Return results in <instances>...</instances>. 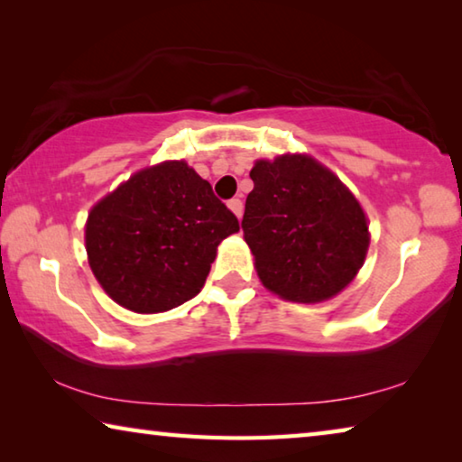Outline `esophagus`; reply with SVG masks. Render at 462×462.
Here are the masks:
<instances>
[{
  "label": "esophagus",
  "instance_id": "esophagus-1",
  "mask_svg": "<svg viewBox=\"0 0 462 462\" xmlns=\"http://www.w3.org/2000/svg\"><path fill=\"white\" fill-rule=\"evenodd\" d=\"M228 209L240 220V216H242V201L240 199H230L228 201Z\"/></svg>",
  "mask_w": 462,
  "mask_h": 462
}]
</instances>
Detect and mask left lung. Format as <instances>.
Here are the masks:
<instances>
[{
  "label": "left lung",
  "mask_w": 462,
  "mask_h": 462,
  "mask_svg": "<svg viewBox=\"0 0 462 462\" xmlns=\"http://www.w3.org/2000/svg\"><path fill=\"white\" fill-rule=\"evenodd\" d=\"M242 232L264 289L293 303L346 289L369 253V220L338 175L306 152L256 159Z\"/></svg>",
  "instance_id": "1"
}]
</instances>
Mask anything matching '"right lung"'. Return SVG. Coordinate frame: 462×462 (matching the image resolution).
I'll use <instances>...</instances> for the list:
<instances>
[{
    "mask_svg": "<svg viewBox=\"0 0 462 462\" xmlns=\"http://www.w3.org/2000/svg\"><path fill=\"white\" fill-rule=\"evenodd\" d=\"M238 220L187 161L136 171L89 209L88 263L101 289L136 314H161L201 291L217 245Z\"/></svg>",
    "mask_w": 462,
    "mask_h": 462,
    "instance_id": "right-lung-1",
    "label": "right lung"
}]
</instances>
